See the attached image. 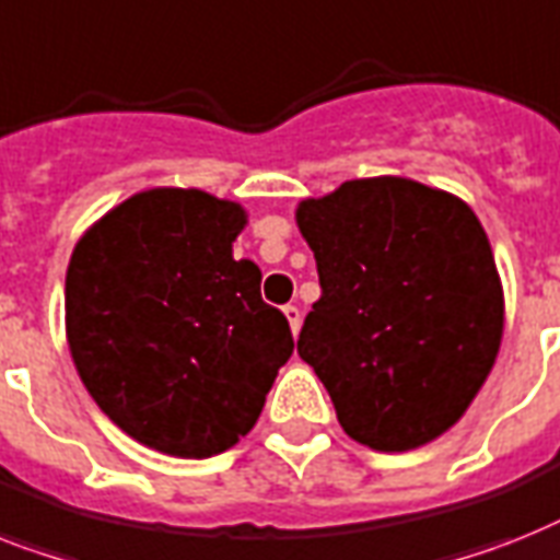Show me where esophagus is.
<instances>
[{
  "mask_svg": "<svg viewBox=\"0 0 560 560\" xmlns=\"http://www.w3.org/2000/svg\"><path fill=\"white\" fill-rule=\"evenodd\" d=\"M284 316H288V322H290V330H293V334H299V327H302V311H299L295 304H288V307H284Z\"/></svg>",
  "mask_w": 560,
  "mask_h": 560,
  "instance_id": "1",
  "label": "esophagus"
}]
</instances>
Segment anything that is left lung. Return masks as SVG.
I'll list each match as a JSON object with an SVG mask.
<instances>
[{
  "label": "left lung",
  "mask_w": 560,
  "mask_h": 560,
  "mask_svg": "<svg viewBox=\"0 0 560 560\" xmlns=\"http://www.w3.org/2000/svg\"><path fill=\"white\" fill-rule=\"evenodd\" d=\"M295 221L322 288L299 357L345 434L376 452L440 438L501 348V276L477 215L408 177H362L302 201Z\"/></svg>",
  "instance_id": "8db88e82"
}]
</instances>
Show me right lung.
<instances>
[{
	"label": "right lung",
	"mask_w": 560,
	"mask_h": 560,
	"mask_svg": "<svg viewBox=\"0 0 560 560\" xmlns=\"http://www.w3.org/2000/svg\"><path fill=\"white\" fill-rule=\"evenodd\" d=\"M244 209L201 189H149L77 241L66 334L77 374L129 438L172 457L238 443L293 353L261 270L233 258Z\"/></svg>",
	"instance_id": "right-lung-1"
}]
</instances>
